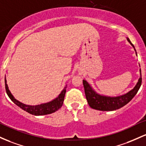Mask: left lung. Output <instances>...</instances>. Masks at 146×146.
I'll use <instances>...</instances> for the list:
<instances>
[{
    "mask_svg": "<svg viewBox=\"0 0 146 146\" xmlns=\"http://www.w3.org/2000/svg\"><path fill=\"white\" fill-rule=\"evenodd\" d=\"M127 40L135 50V46L130 42V39L127 38ZM141 81V72L140 70V78H139V81L135 88L125 94L119 96H114V97L104 96V95H101L96 93L86 80H83V83L86 99L88 101V104L92 108L101 111H113L123 107L133 99V97L140 88Z\"/></svg>",
    "mask_w": 146,
    "mask_h": 146,
    "instance_id": "8db88e82",
    "label": "left lung"
}]
</instances>
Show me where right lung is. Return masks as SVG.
Instances as JSON below:
<instances>
[{
	"label": "right lung",
	"instance_id": "1",
	"mask_svg": "<svg viewBox=\"0 0 146 146\" xmlns=\"http://www.w3.org/2000/svg\"><path fill=\"white\" fill-rule=\"evenodd\" d=\"M5 90L6 92L8 95L11 101L15 104L16 106L20 107L21 109L23 110L26 111L27 112L31 114L36 116L39 115H45V114H52V113L56 112L58 110V109L61 108L63 106V101H64L65 92H66V88L67 86L65 87L64 89L62 90L60 94L58 95V97L56 98L53 101H50V102L46 103V104H42L40 105H37V106H29V105H25L24 104H22L20 101L16 100L15 98L14 97L11 93L9 91V88H8L7 81L6 78L5 79Z\"/></svg>",
	"mask_w": 146,
	"mask_h": 146
}]
</instances>
